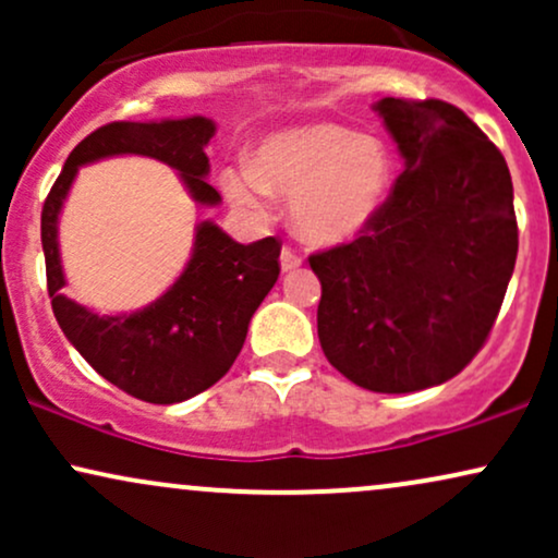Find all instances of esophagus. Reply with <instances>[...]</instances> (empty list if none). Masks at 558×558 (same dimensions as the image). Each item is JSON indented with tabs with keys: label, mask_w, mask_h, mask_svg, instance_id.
Listing matches in <instances>:
<instances>
[{
	"label": "esophagus",
	"mask_w": 558,
	"mask_h": 558,
	"mask_svg": "<svg viewBox=\"0 0 558 558\" xmlns=\"http://www.w3.org/2000/svg\"><path fill=\"white\" fill-rule=\"evenodd\" d=\"M296 267H301V257L291 246H283V252H280V270L291 272L296 270Z\"/></svg>",
	"instance_id": "34e87169"
}]
</instances>
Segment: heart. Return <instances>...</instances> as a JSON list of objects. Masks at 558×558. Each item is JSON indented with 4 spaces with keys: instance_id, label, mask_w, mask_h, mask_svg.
Masks as SVG:
<instances>
[{
    "instance_id": "b5f03b06",
    "label": "heart",
    "mask_w": 558,
    "mask_h": 558,
    "mask_svg": "<svg viewBox=\"0 0 558 558\" xmlns=\"http://www.w3.org/2000/svg\"><path fill=\"white\" fill-rule=\"evenodd\" d=\"M390 183L388 146L338 123L286 128L262 141L254 165L222 170L230 202L254 217L270 215L275 194L291 196L293 230L319 246L356 239L383 209Z\"/></svg>"
}]
</instances>
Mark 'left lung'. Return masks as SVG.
I'll use <instances>...</instances> for the list:
<instances>
[{
    "label": "left lung",
    "instance_id": "left-lung-1",
    "mask_svg": "<svg viewBox=\"0 0 558 558\" xmlns=\"http://www.w3.org/2000/svg\"><path fill=\"white\" fill-rule=\"evenodd\" d=\"M373 110L403 172L356 241L312 254L317 336L332 367L375 393L459 375L483 349L514 272L506 159L459 107L386 96Z\"/></svg>",
    "mask_w": 558,
    "mask_h": 558
}]
</instances>
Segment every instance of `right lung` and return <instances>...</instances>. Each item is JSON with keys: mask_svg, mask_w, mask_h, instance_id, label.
<instances>
[{"mask_svg": "<svg viewBox=\"0 0 558 558\" xmlns=\"http://www.w3.org/2000/svg\"><path fill=\"white\" fill-rule=\"evenodd\" d=\"M215 123L202 114L159 123L101 125L70 151L41 209L47 288L57 323L78 354L112 386L149 403H178L215 386L246 341L248 323L280 275V241H233L213 220L196 226L191 259L157 301L144 310L96 315L62 293V204L78 168L107 157L141 155L170 165L198 207L220 204L207 183L204 155Z\"/></svg>", "mask_w": 558, "mask_h": 558, "instance_id": "obj_1", "label": "right lung"}]
</instances>
